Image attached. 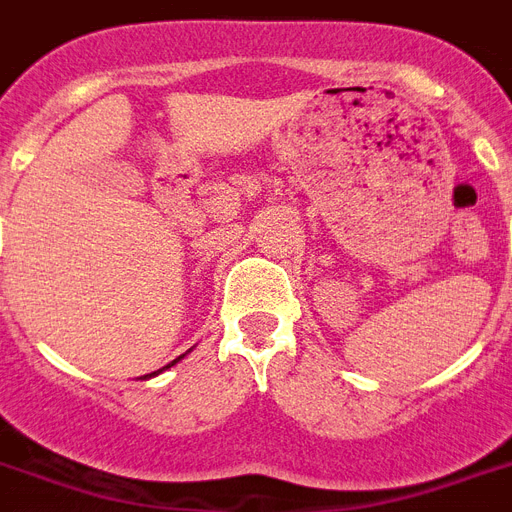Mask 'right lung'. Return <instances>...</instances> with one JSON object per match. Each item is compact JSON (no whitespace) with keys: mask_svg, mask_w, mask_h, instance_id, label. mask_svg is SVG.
Segmentation results:
<instances>
[{"mask_svg":"<svg viewBox=\"0 0 512 512\" xmlns=\"http://www.w3.org/2000/svg\"><path fill=\"white\" fill-rule=\"evenodd\" d=\"M181 357H184V355H181ZM181 357H176V360H173V363H168V365H165V368H170V365H176L178 360H181ZM165 368H160V371H165ZM160 371H155V373H147V376H144V378H152V376H157V373H160Z\"/></svg>","mask_w":512,"mask_h":512,"instance_id":"obj_1","label":"right lung"}]
</instances>
